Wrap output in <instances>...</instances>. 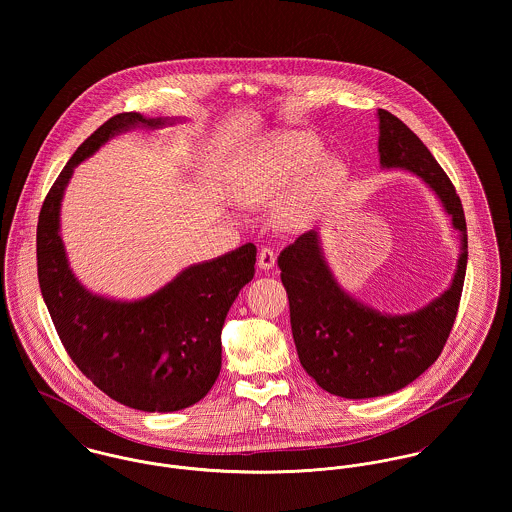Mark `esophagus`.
<instances>
[{
  "mask_svg": "<svg viewBox=\"0 0 512 512\" xmlns=\"http://www.w3.org/2000/svg\"><path fill=\"white\" fill-rule=\"evenodd\" d=\"M257 265L265 271L273 269L275 267V253L271 247H261L259 253H257Z\"/></svg>",
  "mask_w": 512,
  "mask_h": 512,
  "instance_id": "esophagus-1",
  "label": "esophagus"
}]
</instances>
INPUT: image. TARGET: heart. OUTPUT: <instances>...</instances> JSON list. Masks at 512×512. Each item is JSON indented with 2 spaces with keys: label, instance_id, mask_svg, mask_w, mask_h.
Returning <instances> with one entry per match:
<instances>
[{
  "label": "heart",
  "instance_id": "b5f03b06",
  "mask_svg": "<svg viewBox=\"0 0 512 512\" xmlns=\"http://www.w3.org/2000/svg\"><path fill=\"white\" fill-rule=\"evenodd\" d=\"M320 153L318 143L300 141L296 137H275L257 147L241 169L233 176V194L247 204L275 202L290 180L310 167ZM338 169L334 159L322 163L320 174H332ZM310 196V186L300 188L292 200L290 210L300 212Z\"/></svg>",
  "mask_w": 512,
  "mask_h": 512
}]
</instances>
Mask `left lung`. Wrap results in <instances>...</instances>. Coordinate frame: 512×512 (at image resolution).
I'll list each match as a JSON object with an SVG mask.
<instances>
[{
    "label": "left lung",
    "instance_id": "1",
    "mask_svg": "<svg viewBox=\"0 0 512 512\" xmlns=\"http://www.w3.org/2000/svg\"><path fill=\"white\" fill-rule=\"evenodd\" d=\"M383 167L418 174L442 200L461 233L452 286L426 308L391 316L347 296L328 271L316 231L302 233L279 257L298 359L328 393L343 398L391 395L420 377L454 328L467 267V226L459 196L428 147L397 115L379 110Z\"/></svg>",
    "mask_w": 512,
    "mask_h": 512
}]
</instances>
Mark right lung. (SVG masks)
<instances>
[{"instance_id":"right-lung-1","label":"right lung","mask_w":512,"mask_h":512,"mask_svg":"<svg viewBox=\"0 0 512 512\" xmlns=\"http://www.w3.org/2000/svg\"><path fill=\"white\" fill-rule=\"evenodd\" d=\"M161 125L125 112L102 123L70 157L51 186L37 224L39 284L74 365L108 397L145 410L172 412L206 397L222 369V328L239 290L253 279L257 247L241 245L182 271L137 302H115L84 290L68 269L58 235L62 192L74 167L112 135Z\"/></svg>"}]
</instances>
